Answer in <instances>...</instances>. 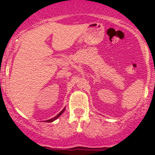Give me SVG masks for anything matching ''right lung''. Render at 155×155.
I'll use <instances>...</instances> for the list:
<instances>
[{
	"mask_svg": "<svg viewBox=\"0 0 155 155\" xmlns=\"http://www.w3.org/2000/svg\"><path fill=\"white\" fill-rule=\"evenodd\" d=\"M65 108H63V110H62V111H60V113H59V114H58V115H57V116H55L54 117H53V118H51V120H47V121H46V122H53V121H54L55 120H57V119H58V117H59L60 116V115H61V114H63V112H64V111H65Z\"/></svg>",
	"mask_w": 155,
	"mask_h": 155,
	"instance_id": "right-lung-1",
	"label": "right lung"
}]
</instances>
